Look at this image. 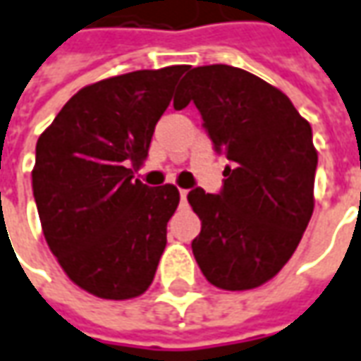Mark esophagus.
Here are the masks:
<instances>
[{"label": "esophagus", "instance_id": "esophagus-1", "mask_svg": "<svg viewBox=\"0 0 361 361\" xmlns=\"http://www.w3.org/2000/svg\"><path fill=\"white\" fill-rule=\"evenodd\" d=\"M180 197H181V204H185V197H188V190H180Z\"/></svg>", "mask_w": 361, "mask_h": 361}]
</instances>
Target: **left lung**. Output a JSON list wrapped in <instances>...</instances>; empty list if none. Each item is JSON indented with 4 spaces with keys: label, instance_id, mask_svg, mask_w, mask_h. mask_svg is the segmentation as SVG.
I'll list each match as a JSON object with an SVG mask.
<instances>
[{
    "label": "left lung",
    "instance_id": "8db88e82",
    "mask_svg": "<svg viewBox=\"0 0 361 361\" xmlns=\"http://www.w3.org/2000/svg\"><path fill=\"white\" fill-rule=\"evenodd\" d=\"M190 102L231 161L218 195L202 188L188 193L202 219L193 257L219 290H254L288 264L314 214L312 126L276 85L224 63L185 73L173 107Z\"/></svg>",
    "mask_w": 361,
    "mask_h": 361
}]
</instances>
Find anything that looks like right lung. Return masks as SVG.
Masks as SVG:
<instances>
[{"mask_svg": "<svg viewBox=\"0 0 361 361\" xmlns=\"http://www.w3.org/2000/svg\"><path fill=\"white\" fill-rule=\"evenodd\" d=\"M188 68L90 83L37 140L32 188L45 242L69 280L95 298L131 300L154 281L180 192L147 188L133 169Z\"/></svg>", "mask_w": 361, "mask_h": 361, "instance_id": "obj_1", "label": "right lung"}]
</instances>
